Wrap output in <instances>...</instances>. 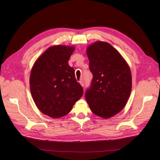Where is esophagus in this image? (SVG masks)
<instances>
[{
    "mask_svg": "<svg viewBox=\"0 0 160 160\" xmlns=\"http://www.w3.org/2000/svg\"><path fill=\"white\" fill-rule=\"evenodd\" d=\"M80 84H81V85H82V87H84V80H82V79H81L80 80Z\"/></svg>",
    "mask_w": 160,
    "mask_h": 160,
    "instance_id": "34e87169",
    "label": "esophagus"
}]
</instances>
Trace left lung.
Here are the masks:
<instances>
[{
    "label": "left lung",
    "instance_id": "obj_1",
    "mask_svg": "<svg viewBox=\"0 0 160 160\" xmlns=\"http://www.w3.org/2000/svg\"><path fill=\"white\" fill-rule=\"evenodd\" d=\"M93 74L85 98L94 114L108 118L119 113L130 96L132 79L129 67L110 44L98 41L87 50Z\"/></svg>",
    "mask_w": 160,
    "mask_h": 160
}]
</instances>
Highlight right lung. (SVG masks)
Listing matches in <instances>:
<instances>
[{
	"label": "right lung",
	"instance_id": "1",
	"mask_svg": "<svg viewBox=\"0 0 160 160\" xmlns=\"http://www.w3.org/2000/svg\"><path fill=\"white\" fill-rule=\"evenodd\" d=\"M73 51V47H51L37 59L32 69L33 99L42 113L53 118L69 113L83 95L74 69L68 64Z\"/></svg>",
	"mask_w": 160,
	"mask_h": 160
}]
</instances>
